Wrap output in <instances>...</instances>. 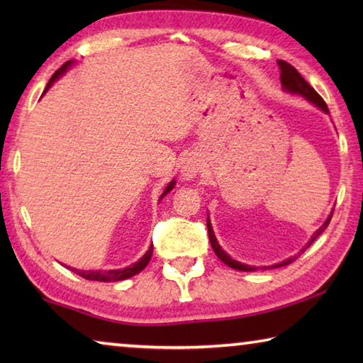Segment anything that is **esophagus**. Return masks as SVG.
<instances>
[{"instance_id": "34e87169", "label": "esophagus", "mask_w": 363, "mask_h": 363, "mask_svg": "<svg viewBox=\"0 0 363 363\" xmlns=\"http://www.w3.org/2000/svg\"><path fill=\"white\" fill-rule=\"evenodd\" d=\"M200 168H201L200 160L194 157V155H190L182 162L181 174H182L184 179H192V177H195L196 174L200 173Z\"/></svg>"}]
</instances>
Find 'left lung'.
Masks as SVG:
<instances>
[{
	"label": "left lung",
	"instance_id": "obj_1",
	"mask_svg": "<svg viewBox=\"0 0 363 363\" xmlns=\"http://www.w3.org/2000/svg\"><path fill=\"white\" fill-rule=\"evenodd\" d=\"M279 67H280V82H281V86H284V89L288 91V93L291 94H299L303 96L304 99H307L309 102L314 104V106H317L318 108H322L325 113H328V107L327 104H325V101L322 99L320 96H318L317 91L312 88V86L306 82V79L299 75V72L294 69L293 65H290L288 62H285V60H279ZM331 216H333V213L330 214V216L327 218V220H325L323 225L320 227V229L315 230L314 235H312V238L309 240V243L306 245L307 250L312 245V242L315 240V238L320 235V233L327 229L330 220H331ZM206 225H208V237H210V242H211V247L214 250V253H216V256L219 257L220 261H223L224 264H227V266L232 267V269H237V270H243V272H251V270H256V267L253 266H248V264H242L238 262L235 259H232V257L225 253V251L220 248V245L218 243L216 237H214V232H213V227H211V223H210V218H208L206 220ZM303 250V251H304ZM296 257H288V259H285L284 262H279V264H274L272 267H281V266H288V264H291ZM266 269V267H264Z\"/></svg>",
	"mask_w": 363,
	"mask_h": 363
}]
</instances>
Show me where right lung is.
I'll use <instances>...</instances> for the list:
<instances>
[{
  "label": "right lung",
  "instance_id": "right-lung-1",
  "mask_svg": "<svg viewBox=\"0 0 363 363\" xmlns=\"http://www.w3.org/2000/svg\"><path fill=\"white\" fill-rule=\"evenodd\" d=\"M73 64V60H67V62L60 67V69L54 73V75L51 77V79H49V83H48V86H46V89H45V93L46 91L51 88V84L56 82V79L60 77V75H64V73L67 72V69H69V67ZM43 93V94H45ZM174 181H171L169 184H168V187L164 189V192L162 194V196H160V200L163 199L164 195H167L169 190H173V187H174ZM152 251H153V245H150V248L147 250V253L140 257V259L138 261V262H134L133 266H130V267H125V269H112V270H77V269H73V267H70V266H67V269H72L73 272L75 274H78L79 277H83V279H86V280H94V281H120V280H125V279H130V277H133V275H136V274H139L140 270L143 269H145V266L147 264H149V261H150V257H152Z\"/></svg>",
  "mask_w": 363,
  "mask_h": 363
}]
</instances>
